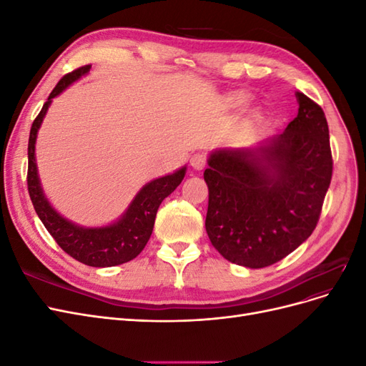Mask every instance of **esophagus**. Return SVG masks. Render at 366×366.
<instances>
[{"label":"esophagus","instance_id":"1","mask_svg":"<svg viewBox=\"0 0 366 366\" xmlns=\"http://www.w3.org/2000/svg\"><path fill=\"white\" fill-rule=\"evenodd\" d=\"M191 166L197 171H202L206 166V156L203 152H197L191 157Z\"/></svg>","mask_w":366,"mask_h":366}]
</instances>
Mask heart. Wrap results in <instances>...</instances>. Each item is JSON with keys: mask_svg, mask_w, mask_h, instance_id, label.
<instances>
[{"mask_svg": "<svg viewBox=\"0 0 366 366\" xmlns=\"http://www.w3.org/2000/svg\"><path fill=\"white\" fill-rule=\"evenodd\" d=\"M249 94L247 93H242V92H237V93H232L229 94L227 97V104L232 107V108H241L247 105L249 102Z\"/></svg>", "mask_w": 366, "mask_h": 366, "instance_id": "b5f03b06", "label": "heart"}]
</instances>
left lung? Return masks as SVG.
<instances>
[{
	"label": "left lung",
	"instance_id": "8db88e82",
	"mask_svg": "<svg viewBox=\"0 0 366 366\" xmlns=\"http://www.w3.org/2000/svg\"><path fill=\"white\" fill-rule=\"evenodd\" d=\"M297 116L254 148L210 152L206 232L223 257L249 269L281 261L313 234L333 174L325 114L296 93Z\"/></svg>",
	"mask_w": 366,
	"mask_h": 366
}]
</instances>
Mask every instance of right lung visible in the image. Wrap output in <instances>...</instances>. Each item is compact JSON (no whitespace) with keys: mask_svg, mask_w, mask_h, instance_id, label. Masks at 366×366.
I'll return each instance as SVG.
<instances>
[{"mask_svg":"<svg viewBox=\"0 0 366 366\" xmlns=\"http://www.w3.org/2000/svg\"><path fill=\"white\" fill-rule=\"evenodd\" d=\"M92 65H84L77 70L65 74L58 85L53 88L47 102L44 104L41 113L33 120L29 137V171L27 187L30 200L35 207L39 219L50 235L58 242L59 247L69 253L71 258L90 267H113L134 259L145 249L152 234L154 221H156L157 209L166 197L175 191L182 183L186 174V166L174 174L160 177L145 184L131 202L125 214L116 223L104 227H82L77 226L67 218L59 215L51 207L42 192L38 177L35 143L38 129L46 117L47 109L53 97L61 94L65 88L90 71Z\"/></svg>","mask_w":366,"mask_h":366,"instance_id":"add662e5","label":"right lung"}]
</instances>
